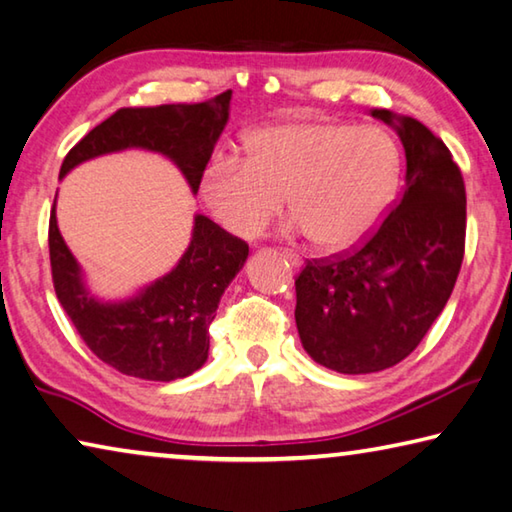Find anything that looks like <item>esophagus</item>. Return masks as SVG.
<instances>
[{
  "instance_id": "1",
  "label": "esophagus",
  "mask_w": 512,
  "mask_h": 512,
  "mask_svg": "<svg viewBox=\"0 0 512 512\" xmlns=\"http://www.w3.org/2000/svg\"><path fill=\"white\" fill-rule=\"evenodd\" d=\"M281 256L286 258L292 267H301V258L297 254H292V251H281Z\"/></svg>"
}]
</instances>
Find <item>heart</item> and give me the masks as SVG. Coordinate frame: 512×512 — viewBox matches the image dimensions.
<instances>
[{"instance_id": "b5f03b06", "label": "heart", "mask_w": 512, "mask_h": 512, "mask_svg": "<svg viewBox=\"0 0 512 512\" xmlns=\"http://www.w3.org/2000/svg\"><path fill=\"white\" fill-rule=\"evenodd\" d=\"M399 181V149L379 127L288 120L245 138V161L215 158L199 197L226 231L256 238L283 208L329 254L363 242L381 222Z\"/></svg>"}]
</instances>
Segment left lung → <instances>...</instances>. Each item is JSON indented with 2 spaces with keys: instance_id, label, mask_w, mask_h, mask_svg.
Instances as JSON below:
<instances>
[{
  "instance_id": "left-lung-1",
  "label": "left lung",
  "mask_w": 512,
  "mask_h": 512,
  "mask_svg": "<svg viewBox=\"0 0 512 512\" xmlns=\"http://www.w3.org/2000/svg\"><path fill=\"white\" fill-rule=\"evenodd\" d=\"M372 117L404 145V195L363 247L308 261L295 281L301 345L340 374L388 370L420 345L465 254V183L445 142L415 117L388 108Z\"/></svg>"
}]
</instances>
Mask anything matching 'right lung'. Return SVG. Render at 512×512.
<instances>
[{
	"mask_svg": "<svg viewBox=\"0 0 512 512\" xmlns=\"http://www.w3.org/2000/svg\"><path fill=\"white\" fill-rule=\"evenodd\" d=\"M229 104L231 90L201 104L120 108L70 149L58 177L90 158L145 149L170 158L197 195L201 172L229 122ZM247 256V242L195 215L190 245L170 272L136 295L106 301L92 295L58 231L56 199L49 215V261L63 311L99 360L145 381L183 379L206 363L208 326Z\"/></svg>",
	"mask_w": 512,
	"mask_h": 512,
	"instance_id": "add662e5",
	"label": "right lung"
}]
</instances>
